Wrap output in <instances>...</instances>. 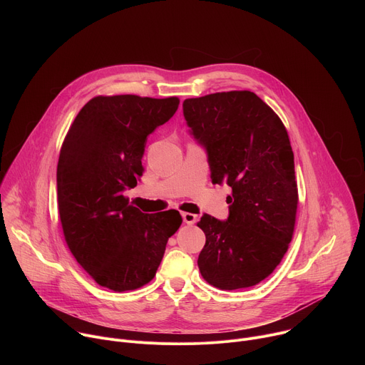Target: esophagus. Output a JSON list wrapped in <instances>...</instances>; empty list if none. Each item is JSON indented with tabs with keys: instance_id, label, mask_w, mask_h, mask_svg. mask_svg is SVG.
<instances>
[{
	"instance_id": "34e87169",
	"label": "esophagus",
	"mask_w": 365,
	"mask_h": 365,
	"mask_svg": "<svg viewBox=\"0 0 365 365\" xmlns=\"http://www.w3.org/2000/svg\"><path fill=\"white\" fill-rule=\"evenodd\" d=\"M182 218H183V222L187 225H193L197 221V215L190 212H182Z\"/></svg>"
}]
</instances>
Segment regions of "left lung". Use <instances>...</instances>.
<instances>
[{
  "label": "left lung",
  "mask_w": 365,
  "mask_h": 365,
  "mask_svg": "<svg viewBox=\"0 0 365 365\" xmlns=\"http://www.w3.org/2000/svg\"><path fill=\"white\" fill-rule=\"evenodd\" d=\"M189 134L207 155L212 183L228 185L225 221L203 214L197 266L222 290L251 287L280 264L292 241L297 185L287 131L276 113L250 91L185 99Z\"/></svg>",
  "instance_id": "left-lung-1"
}]
</instances>
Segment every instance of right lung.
<instances>
[{
  "instance_id": "add662e5",
  "label": "right lung",
  "mask_w": 365,
  "mask_h": 365,
  "mask_svg": "<svg viewBox=\"0 0 365 365\" xmlns=\"http://www.w3.org/2000/svg\"><path fill=\"white\" fill-rule=\"evenodd\" d=\"M178 107L175 96H96L68 131L56 175L61 222L76 262L99 286L147 284L182 224L175 210L150 215L124 197L143 176L147 137Z\"/></svg>"
}]
</instances>
